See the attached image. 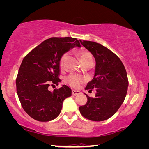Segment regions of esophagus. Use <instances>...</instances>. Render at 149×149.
<instances>
[{"label":"esophagus","instance_id":"1","mask_svg":"<svg viewBox=\"0 0 149 149\" xmlns=\"http://www.w3.org/2000/svg\"><path fill=\"white\" fill-rule=\"evenodd\" d=\"M80 94V92L78 91H74V90H73L72 91V95H74V96H76V95H78Z\"/></svg>","mask_w":149,"mask_h":149}]
</instances>
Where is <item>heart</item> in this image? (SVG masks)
Returning <instances> with one entry per match:
<instances>
[{
    "mask_svg": "<svg viewBox=\"0 0 149 149\" xmlns=\"http://www.w3.org/2000/svg\"><path fill=\"white\" fill-rule=\"evenodd\" d=\"M68 58V54H64L63 56L61 57L60 61H59V65L60 68L63 70L65 67V63L66 61V59ZM89 58H92L91 54L88 52H81L80 56V59L81 61H82L89 59ZM85 81V79L82 77L79 76V75L76 74H70L68 77H67V78L65 79V82L68 84L69 86H70L71 87L74 88H79L80 87L81 85Z\"/></svg>",
    "mask_w": 149,
    "mask_h": 149,
    "instance_id": "1",
    "label": "heart"
}]
</instances>
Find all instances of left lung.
Returning <instances> with one entry per match:
<instances>
[{"label":"left lung","mask_w":149,"mask_h":149,"mask_svg":"<svg viewBox=\"0 0 149 149\" xmlns=\"http://www.w3.org/2000/svg\"><path fill=\"white\" fill-rule=\"evenodd\" d=\"M80 41L81 45L94 56V77L88 83L86 90L96 91L95 97L87 94L88 102L79 108L86 118L101 122L113 116L123 104L127 93V73L122 61L116 54L100 43Z\"/></svg>","instance_id":"8db88e82"}]
</instances>
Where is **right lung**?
<instances>
[{"instance_id": "obj_1", "label": "right lung", "mask_w": 149, "mask_h": 149, "mask_svg": "<svg viewBox=\"0 0 149 149\" xmlns=\"http://www.w3.org/2000/svg\"><path fill=\"white\" fill-rule=\"evenodd\" d=\"M79 41L72 37H52L32 49L22 61L16 78V91L24 111L39 122H49L57 117L65 99L72 90L63 85L59 89L49 90L61 80L59 61L63 55Z\"/></svg>"}]
</instances>
